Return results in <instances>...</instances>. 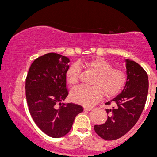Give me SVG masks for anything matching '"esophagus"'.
Wrapping results in <instances>:
<instances>
[{
  "label": "esophagus",
  "instance_id": "esophagus-1",
  "mask_svg": "<svg viewBox=\"0 0 157 157\" xmlns=\"http://www.w3.org/2000/svg\"><path fill=\"white\" fill-rule=\"evenodd\" d=\"M91 110H93V107H84V110L90 111Z\"/></svg>",
  "mask_w": 157,
  "mask_h": 157
}]
</instances>
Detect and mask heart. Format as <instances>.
<instances>
[{
	"instance_id": "heart-1",
	"label": "heart",
	"mask_w": 157,
	"mask_h": 157,
	"mask_svg": "<svg viewBox=\"0 0 157 157\" xmlns=\"http://www.w3.org/2000/svg\"><path fill=\"white\" fill-rule=\"evenodd\" d=\"M86 69L94 72L95 76L91 87L78 86L71 90L70 97L75 103L85 106H92L97 103L103 96L113 97L124 87L126 74L121 69L112 68V65L103 59H95L82 63ZM80 67L76 63L67 70L66 77L69 85L74 86L78 83Z\"/></svg>"
}]
</instances>
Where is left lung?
I'll list each match as a JSON object with an SVG mask.
<instances>
[{
	"mask_svg": "<svg viewBox=\"0 0 157 157\" xmlns=\"http://www.w3.org/2000/svg\"><path fill=\"white\" fill-rule=\"evenodd\" d=\"M127 81L119 95L106 103L115 107L106 109L108 114L103 124L95 125L98 135L105 140L119 139L135 126L146 103L148 95V76L144 69L134 61L125 59Z\"/></svg>",
	"mask_w": 157,
	"mask_h": 157,
	"instance_id": "left-lung-1",
	"label": "left lung"
}]
</instances>
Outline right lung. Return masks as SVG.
Wrapping results in <instances>:
<instances>
[{
	"label": "right lung",
	"mask_w": 157,
	"mask_h": 157,
	"mask_svg": "<svg viewBox=\"0 0 157 157\" xmlns=\"http://www.w3.org/2000/svg\"><path fill=\"white\" fill-rule=\"evenodd\" d=\"M69 59L56 53L46 54L34 61L25 82L26 98L34 122L43 132L62 137L71 129L82 106L63 103L68 95L67 74Z\"/></svg>",
	"instance_id": "1"
}]
</instances>
